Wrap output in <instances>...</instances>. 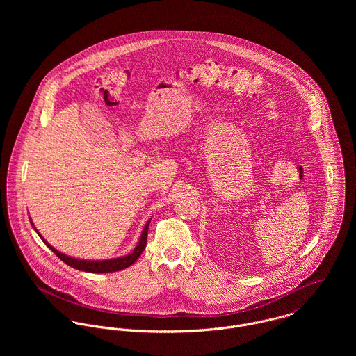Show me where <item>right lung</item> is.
I'll use <instances>...</instances> for the list:
<instances>
[{
  "instance_id": "1",
  "label": "right lung",
  "mask_w": 356,
  "mask_h": 356,
  "mask_svg": "<svg viewBox=\"0 0 356 356\" xmlns=\"http://www.w3.org/2000/svg\"><path fill=\"white\" fill-rule=\"evenodd\" d=\"M149 223H151V219L145 223V226L143 229V233L140 236V240H138L136 248L130 254L119 256V257H112V259H105V260H86V259H76V257L68 256V254H63V252L57 251L56 248H53L51 244L40 234V232L35 229L34 223L31 222V225H33L34 230L37 232V234L41 237V240L47 244V247L51 250V252L60 257V260H63L65 264L71 266L72 268H76V270H81V271H86V273H97V274L113 273V271L124 270L129 266H131L140 257V254L144 252V250L147 247V237H148Z\"/></svg>"
}]
</instances>
